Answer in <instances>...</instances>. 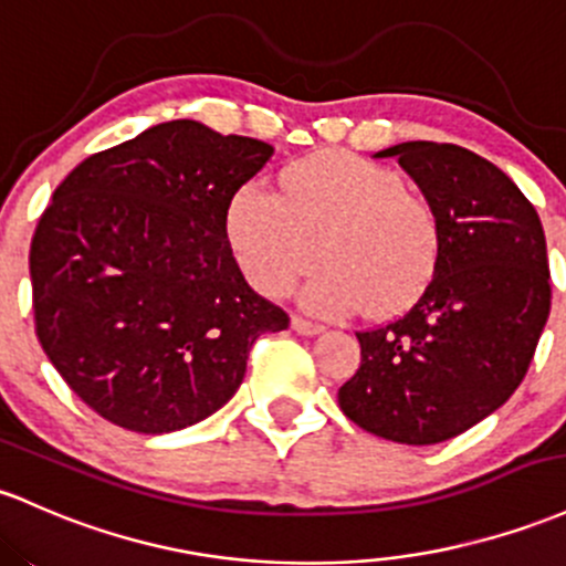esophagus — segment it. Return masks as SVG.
<instances>
[{
  "label": "esophagus",
  "instance_id": "34e87169",
  "mask_svg": "<svg viewBox=\"0 0 566 566\" xmlns=\"http://www.w3.org/2000/svg\"><path fill=\"white\" fill-rule=\"evenodd\" d=\"M293 331L301 335H319V333H325V327H322L319 322L306 319V316H293Z\"/></svg>",
  "mask_w": 566,
  "mask_h": 566
}]
</instances>
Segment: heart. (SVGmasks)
<instances>
[{
	"mask_svg": "<svg viewBox=\"0 0 566 566\" xmlns=\"http://www.w3.org/2000/svg\"><path fill=\"white\" fill-rule=\"evenodd\" d=\"M228 244L254 290L284 295L316 260L303 287L316 314L368 303L395 314L421 295L440 260V220L424 192L363 155L312 153L279 171V196L247 185L226 217Z\"/></svg>",
	"mask_w": 566,
	"mask_h": 566,
	"instance_id": "1",
	"label": "heart"
}]
</instances>
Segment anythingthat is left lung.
I'll use <instances>...</instances> for the list:
<instances>
[{
    "label": "left lung",
    "instance_id": "1",
    "mask_svg": "<svg viewBox=\"0 0 566 566\" xmlns=\"http://www.w3.org/2000/svg\"><path fill=\"white\" fill-rule=\"evenodd\" d=\"M395 158L432 201L440 260L406 314L357 333L338 406L384 440L432 446L515 392L551 312L543 222L505 171L459 145L402 142Z\"/></svg>",
    "mask_w": 566,
    "mask_h": 566
}]
</instances>
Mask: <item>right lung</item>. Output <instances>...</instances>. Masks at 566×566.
<instances>
[{
  "mask_svg": "<svg viewBox=\"0 0 566 566\" xmlns=\"http://www.w3.org/2000/svg\"><path fill=\"white\" fill-rule=\"evenodd\" d=\"M273 147L171 120L85 158L29 252L34 331L98 416L142 434L226 406L263 333L290 316L247 284L226 233L233 196Z\"/></svg>",
  "mask_w": 566,
  "mask_h": 566,
  "instance_id": "add662e5",
  "label": "right lung"
}]
</instances>
